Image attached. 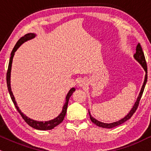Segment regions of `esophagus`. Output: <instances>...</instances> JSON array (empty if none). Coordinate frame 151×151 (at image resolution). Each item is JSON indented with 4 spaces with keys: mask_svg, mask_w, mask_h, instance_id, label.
<instances>
[{
    "mask_svg": "<svg viewBox=\"0 0 151 151\" xmlns=\"http://www.w3.org/2000/svg\"><path fill=\"white\" fill-rule=\"evenodd\" d=\"M78 86L79 87H81V88H84V87L86 86V81H85L84 79H82V80L79 81V83H78Z\"/></svg>",
    "mask_w": 151,
    "mask_h": 151,
    "instance_id": "1",
    "label": "esophagus"
}]
</instances>
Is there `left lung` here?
I'll return each mask as SVG.
<instances>
[{"mask_svg":"<svg viewBox=\"0 0 151 151\" xmlns=\"http://www.w3.org/2000/svg\"><path fill=\"white\" fill-rule=\"evenodd\" d=\"M134 57L138 62H139L140 64H141V66H142V68H143V70H144L145 72H146V75H145V79H144V81H143V84L142 87H141V91H140L139 95V96H138L137 101H136L135 103H134L133 108H132V110H130L129 112L127 115L125 116L124 118H122V119H120V120H119V121L115 122H112V123H109V124H108V123H103V122H100V121H98L97 119H96L95 118H93V117H92L91 115L89 110H88V114H89L91 120L92 122L94 123L96 125H97L98 127H102V128H107V129H111V128L119 126V125L123 124V123L127 121L128 119H129L130 118L132 117V115H134V112H136V110H137L138 106H139L140 100H141V96H142L143 92V91H144L145 86H146V83L147 82V78H148V74H147L146 61V59H145L144 53H143L142 48H141V45H140L139 43H138L137 48H136V53L134 55Z\"/></svg>","mask_w":151,"mask_h":151,"instance_id":"8db88e82","label":"left lung"}]
</instances>
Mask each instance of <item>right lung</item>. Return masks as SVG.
Wrapping results in <instances>:
<instances>
[{"mask_svg": "<svg viewBox=\"0 0 151 151\" xmlns=\"http://www.w3.org/2000/svg\"><path fill=\"white\" fill-rule=\"evenodd\" d=\"M36 35V34L34 33H29L27 34L26 35H24L22 37H21L20 39H19V41H17V43L14 46V48L12 49V52H11V57L10 58V61H9V65H8V72H7V75H6V81H7V86H8V89L9 91V93H10V97H11V99L13 102L14 106H15L16 109L17 110V111L19 112V113L20 114L22 117L23 118L24 120L29 125L30 127H33L36 129L38 130H50L54 127H55L56 126H58V124H60L62 122L64 119L65 116L66 115L67 112V108H68V105L69 102V99H70V96H72V94L73 93V92L75 91V88H72L69 91L68 93L67 94L66 96V101H65V103L64 105H63V110H62V112H60L59 115L57 117L54 118L53 119H51V120L49 121H46V122H40V121H36L34 120V119H31V118L28 117L26 116L24 114H23L22 112H21V110H19V107L17 106V102L15 101V99H14L13 93H12V91L11 90V86H10V73H11V68H12V59H13L14 52H15L16 50H17L18 48L21 46L22 43L26 42L27 41H29V40L34 39Z\"/></svg>", "mask_w": 151, "mask_h": 151, "instance_id": "1", "label": "right lung"}]
</instances>
